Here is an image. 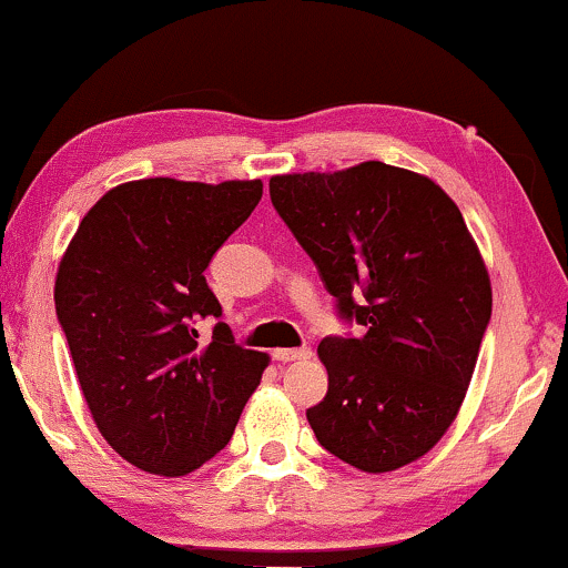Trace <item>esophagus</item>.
I'll return each instance as SVG.
<instances>
[{"label":"esophagus","mask_w":568,"mask_h":568,"mask_svg":"<svg viewBox=\"0 0 568 568\" xmlns=\"http://www.w3.org/2000/svg\"><path fill=\"white\" fill-rule=\"evenodd\" d=\"M313 351L310 347H280V351L272 353L274 361H280V364H288V361H302V358H310Z\"/></svg>","instance_id":"34e87169"}]
</instances>
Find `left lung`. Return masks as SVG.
<instances>
[{
    "mask_svg": "<svg viewBox=\"0 0 568 568\" xmlns=\"http://www.w3.org/2000/svg\"><path fill=\"white\" fill-rule=\"evenodd\" d=\"M274 210L364 336L317 345L328 390L307 409L323 447L369 475L426 456L456 420L490 321V277L450 196L364 161L274 174Z\"/></svg>",
    "mask_w": 568,
    "mask_h": 568,
    "instance_id": "left-lung-1",
    "label": "left lung"
}]
</instances>
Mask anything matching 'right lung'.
Masks as SVG:
<instances>
[{
	"mask_svg": "<svg viewBox=\"0 0 568 568\" xmlns=\"http://www.w3.org/2000/svg\"><path fill=\"white\" fill-rule=\"evenodd\" d=\"M261 180L115 185L80 221L55 274V315L108 445L136 469L191 475L232 439L270 355L221 317L204 270L261 202Z\"/></svg>",
	"mask_w": 568,
	"mask_h": 568,
	"instance_id": "obj_1",
	"label": "right lung"
}]
</instances>
